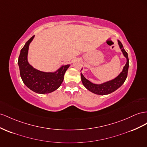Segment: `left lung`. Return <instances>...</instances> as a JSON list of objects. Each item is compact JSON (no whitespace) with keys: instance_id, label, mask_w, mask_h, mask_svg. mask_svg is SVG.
<instances>
[{"instance_id":"left-lung-1","label":"left lung","mask_w":147,"mask_h":147,"mask_svg":"<svg viewBox=\"0 0 147 147\" xmlns=\"http://www.w3.org/2000/svg\"><path fill=\"white\" fill-rule=\"evenodd\" d=\"M117 41L118 45L119 46L123 55H124V56L127 59V62L125 66L124 67V68H123L122 72L116 78L113 79V80L101 83V84H94V83L91 82L88 80H87L81 72V79L83 85L90 92L100 95L108 94L117 90L122 85L123 83L125 81L127 77L128 69L129 66L128 54L127 53V52L124 49L121 41L119 40H117Z\"/></svg>"}]
</instances>
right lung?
<instances>
[{
  "label": "right lung",
  "mask_w": 147,
  "mask_h": 147,
  "mask_svg": "<svg viewBox=\"0 0 147 147\" xmlns=\"http://www.w3.org/2000/svg\"><path fill=\"white\" fill-rule=\"evenodd\" d=\"M34 37V36L31 37L21 49L18 61L20 76L24 84L33 92L39 94L49 93L61 86L70 64L62 65L53 72H45L34 69L28 61L29 46Z\"/></svg>",
  "instance_id": "1"
}]
</instances>
